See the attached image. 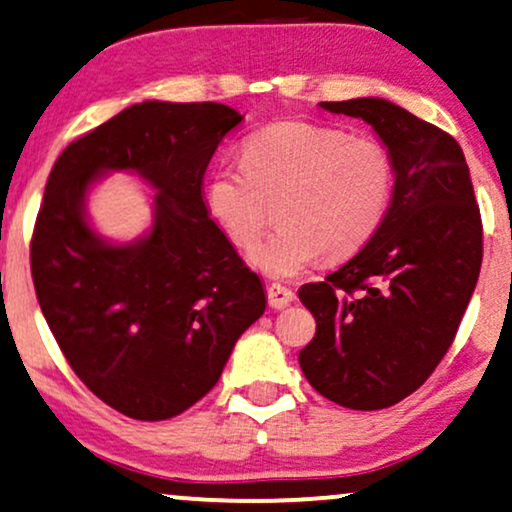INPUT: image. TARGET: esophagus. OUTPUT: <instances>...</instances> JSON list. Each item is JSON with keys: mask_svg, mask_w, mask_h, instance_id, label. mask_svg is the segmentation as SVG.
Here are the masks:
<instances>
[{"mask_svg": "<svg viewBox=\"0 0 512 512\" xmlns=\"http://www.w3.org/2000/svg\"><path fill=\"white\" fill-rule=\"evenodd\" d=\"M296 294L287 287H282V284H270L268 287V303L272 305V308H287V305L294 301Z\"/></svg>", "mask_w": 512, "mask_h": 512, "instance_id": "esophagus-1", "label": "esophagus"}]
</instances>
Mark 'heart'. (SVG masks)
<instances>
[{
	"label": "heart",
	"mask_w": 512,
	"mask_h": 512,
	"mask_svg": "<svg viewBox=\"0 0 512 512\" xmlns=\"http://www.w3.org/2000/svg\"><path fill=\"white\" fill-rule=\"evenodd\" d=\"M393 185L388 150L336 126L277 122L242 145V167H218L207 207L237 249L270 277H294L317 261H338L371 240L386 216Z\"/></svg>",
	"instance_id": "b5f03b06"
}]
</instances>
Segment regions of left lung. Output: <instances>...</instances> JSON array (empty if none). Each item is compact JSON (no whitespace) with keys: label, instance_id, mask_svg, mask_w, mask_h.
Here are the masks:
<instances>
[{"label":"left lung","instance_id":"obj_1","mask_svg":"<svg viewBox=\"0 0 512 512\" xmlns=\"http://www.w3.org/2000/svg\"><path fill=\"white\" fill-rule=\"evenodd\" d=\"M320 105L376 131L395 190L367 247L298 289L317 322L298 362L327 400L386 409L421 388L454 343L480 277V207L461 145L447 131L383 98Z\"/></svg>","mask_w":512,"mask_h":512}]
</instances>
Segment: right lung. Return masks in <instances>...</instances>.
Wrapping results in <instances>:
<instances>
[{"label":"right lung","mask_w":512,"mask_h":512,"mask_svg":"<svg viewBox=\"0 0 512 512\" xmlns=\"http://www.w3.org/2000/svg\"><path fill=\"white\" fill-rule=\"evenodd\" d=\"M242 119L221 103H136L72 141L46 181L30 244L39 308L84 386L136 421L202 400L265 310L261 280L202 199L204 171ZM105 170L158 190L141 241L110 245L88 225L85 192Z\"/></svg>","instance_id":"obj_1"}]
</instances>
